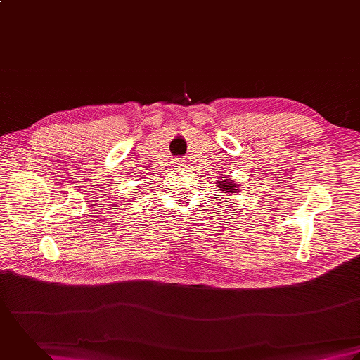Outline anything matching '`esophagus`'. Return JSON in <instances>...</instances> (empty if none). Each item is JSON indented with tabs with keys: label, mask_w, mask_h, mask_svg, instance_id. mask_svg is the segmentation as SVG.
Segmentation results:
<instances>
[{
	"label": "esophagus",
	"mask_w": 360,
	"mask_h": 360,
	"mask_svg": "<svg viewBox=\"0 0 360 360\" xmlns=\"http://www.w3.org/2000/svg\"><path fill=\"white\" fill-rule=\"evenodd\" d=\"M174 165H175V167L182 168V167H185V165H186V160H175V161H174Z\"/></svg>",
	"instance_id": "1"
}]
</instances>
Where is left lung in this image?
I'll return each instance as SVG.
<instances>
[{
  "mask_svg": "<svg viewBox=\"0 0 360 360\" xmlns=\"http://www.w3.org/2000/svg\"><path fill=\"white\" fill-rule=\"evenodd\" d=\"M217 188L218 191H222L224 193H228V195H233V193H238V191L240 189L238 184H235L232 181V178H228V176H221L219 181L216 182Z\"/></svg>",
  "mask_w": 360,
  "mask_h": 360,
  "instance_id": "1",
  "label": "left lung"
}]
</instances>
